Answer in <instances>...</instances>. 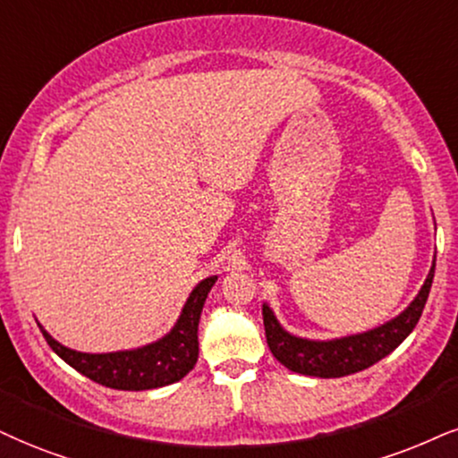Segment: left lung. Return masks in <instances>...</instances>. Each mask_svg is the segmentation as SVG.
I'll return each mask as SVG.
<instances>
[{
  "label": "left lung",
  "instance_id": "obj_1",
  "mask_svg": "<svg viewBox=\"0 0 458 458\" xmlns=\"http://www.w3.org/2000/svg\"><path fill=\"white\" fill-rule=\"evenodd\" d=\"M433 274H436V259H433V265L419 295L411 299V303L402 314L369 331L335 337V340H308V337L293 335L278 323L274 310L267 303H263L267 346L286 369L303 376L342 377L363 371L380 359H385L386 354H391L414 331L422 310H425L428 291H431Z\"/></svg>",
  "mask_w": 458,
  "mask_h": 458
}]
</instances>
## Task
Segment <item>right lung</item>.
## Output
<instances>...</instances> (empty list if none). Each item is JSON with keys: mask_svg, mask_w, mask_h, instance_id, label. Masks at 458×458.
I'll return each mask as SVG.
<instances>
[{"mask_svg": "<svg viewBox=\"0 0 458 458\" xmlns=\"http://www.w3.org/2000/svg\"><path fill=\"white\" fill-rule=\"evenodd\" d=\"M218 276L201 280L191 291L176 325L165 333L161 340L146 344V346L131 350H116V352H78L55 340L50 333L38 323L42 335L47 337L48 346L81 371L89 380L101 386L116 388V391H148L174 385L193 369L199 357V340H197V327H199L201 310L206 297Z\"/></svg>", "mask_w": 458, "mask_h": 458, "instance_id": "1", "label": "right lung"}]
</instances>
